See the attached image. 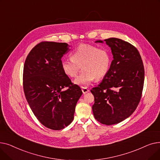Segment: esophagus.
Wrapping results in <instances>:
<instances>
[{
	"mask_svg": "<svg viewBox=\"0 0 160 160\" xmlns=\"http://www.w3.org/2000/svg\"><path fill=\"white\" fill-rule=\"evenodd\" d=\"M82 93L83 94H86L87 93H88V92L89 91V90L86 88H82Z\"/></svg>",
	"mask_w": 160,
	"mask_h": 160,
	"instance_id": "obj_1",
	"label": "esophagus"
}]
</instances>
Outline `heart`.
I'll return each mask as SVG.
<instances>
[{
  "label": "heart",
  "mask_w": 160,
  "mask_h": 160,
  "mask_svg": "<svg viewBox=\"0 0 160 160\" xmlns=\"http://www.w3.org/2000/svg\"><path fill=\"white\" fill-rule=\"evenodd\" d=\"M112 58L109 50L89 44H81L72 52L71 58L61 62L63 72L71 78L77 77L82 67L80 75L74 83L82 88L88 86L95 78H104L110 70Z\"/></svg>",
  "instance_id": "b5f03b06"
}]
</instances>
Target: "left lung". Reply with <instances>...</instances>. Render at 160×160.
I'll return each mask as SVG.
<instances>
[{
	"instance_id": "obj_1",
	"label": "left lung",
	"mask_w": 160,
	"mask_h": 160,
	"mask_svg": "<svg viewBox=\"0 0 160 160\" xmlns=\"http://www.w3.org/2000/svg\"><path fill=\"white\" fill-rule=\"evenodd\" d=\"M104 41L111 48L113 60L108 74L91 90L95 98L92 110L98 122L112 125L127 119L136 110L143 88L145 70L135 47L115 38Z\"/></svg>"
}]
</instances>
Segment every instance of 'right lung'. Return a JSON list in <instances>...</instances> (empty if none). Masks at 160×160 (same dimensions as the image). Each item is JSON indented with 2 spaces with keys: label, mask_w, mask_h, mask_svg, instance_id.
Here are the masks:
<instances>
[{
  "label": "right lung",
  "mask_w": 160,
  "mask_h": 160,
  "mask_svg": "<svg viewBox=\"0 0 160 160\" xmlns=\"http://www.w3.org/2000/svg\"><path fill=\"white\" fill-rule=\"evenodd\" d=\"M69 51L66 43L41 42L31 50L24 65L27 102L39 121L51 130H62L72 122L82 95L80 88L73 84L62 68L61 59Z\"/></svg>",
  "instance_id": "obj_1"
}]
</instances>
